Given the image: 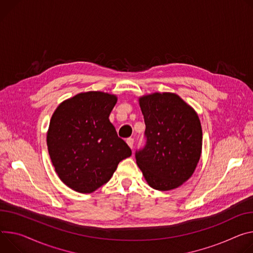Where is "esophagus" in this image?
<instances>
[{
	"label": "esophagus",
	"mask_w": 253,
	"mask_h": 253,
	"mask_svg": "<svg viewBox=\"0 0 253 253\" xmlns=\"http://www.w3.org/2000/svg\"><path fill=\"white\" fill-rule=\"evenodd\" d=\"M126 143L128 144V146H129L131 149H133V144H134V139H133V138H128V139L126 140Z\"/></svg>",
	"instance_id": "34e87169"
}]
</instances>
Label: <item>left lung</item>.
Instances as JSON below:
<instances>
[{
    "label": "left lung",
    "instance_id": "obj_1",
    "mask_svg": "<svg viewBox=\"0 0 253 253\" xmlns=\"http://www.w3.org/2000/svg\"><path fill=\"white\" fill-rule=\"evenodd\" d=\"M146 145L136 152V164L157 191L180 187L194 173L202 153L203 132L195 109L174 93L139 97Z\"/></svg>",
    "mask_w": 253,
    "mask_h": 253
}]
</instances>
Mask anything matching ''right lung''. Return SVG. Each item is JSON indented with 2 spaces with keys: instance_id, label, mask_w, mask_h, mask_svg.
<instances>
[{
  "instance_id": "right-lung-1",
  "label": "right lung",
  "mask_w": 253,
  "mask_h": 253,
  "mask_svg": "<svg viewBox=\"0 0 253 253\" xmlns=\"http://www.w3.org/2000/svg\"><path fill=\"white\" fill-rule=\"evenodd\" d=\"M117 96L100 90L80 93L60 103L46 135L48 153L60 180L90 194L110 180L131 149L109 120Z\"/></svg>"
}]
</instances>
